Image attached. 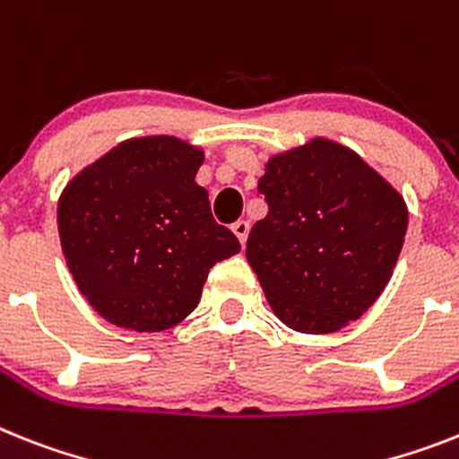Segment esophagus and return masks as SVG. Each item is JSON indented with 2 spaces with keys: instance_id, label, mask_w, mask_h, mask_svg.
I'll return each mask as SVG.
<instances>
[{
  "instance_id": "obj_1",
  "label": "esophagus",
  "mask_w": 459,
  "mask_h": 459,
  "mask_svg": "<svg viewBox=\"0 0 459 459\" xmlns=\"http://www.w3.org/2000/svg\"><path fill=\"white\" fill-rule=\"evenodd\" d=\"M230 230L236 233V238L240 240V245H245V242H247V236H249V221H245V219H238V221L230 226Z\"/></svg>"
}]
</instances>
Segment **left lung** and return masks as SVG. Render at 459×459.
<instances>
[{"label":"left lung","mask_w":459,"mask_h":459,"mask_svg":"<svg viewBox=\"0 0 459 459\" xmlns=\"http://www.w3.org/2000/svg\"><path fill=\"white\" fill-rule=\"evenodd\" d=\"M259 191L268 214L249 230L247 261L275 317L301 333L359 319L402 254L403 195L350 146L319 134L273 153Z\"/></svg>","instance_id":"8db88e82"}]
</instances>
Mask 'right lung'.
<instances>
[{
    "label": "right lung",
    "mask_w": 459,
    "mask_h": 459,
    "mask_svg": "<svg viewBox=\"0 0 459 459\" xmlns=\"http://www.w3.org/2000/svg\"><path fill=\"white\" fill-rule=\"evenodd\" d=\"M205 152L175 134L118 142L65 184L57 233L76 287L100 317L165 331L194 313L207 273L240 252L195 184Z\"/></svg>",
    "instance_id": "obj_1"
}]
</instances>
